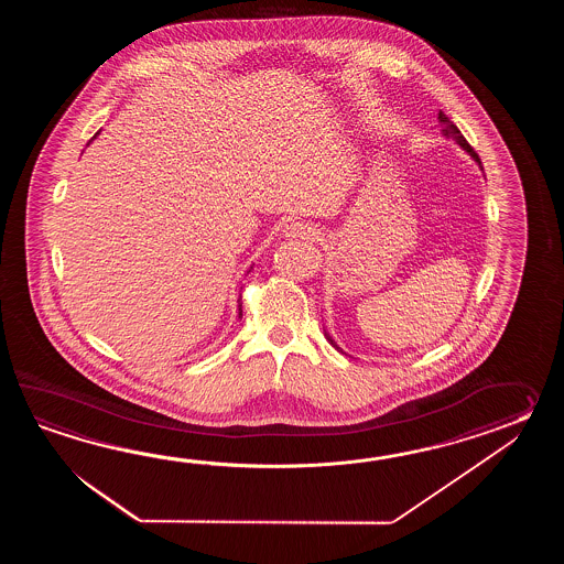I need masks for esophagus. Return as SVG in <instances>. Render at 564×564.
Returning a JSON list of instances; mask_svg holds the SVG:
<instances>
[{
  "instance_id": "esophagus-1",
  "label": "esophagus",
  "mask_w": 564,
  "mask_h": 564,
  "mask_svg": "<svg viewBox=\"0 0 564 564\" xmlns=\"http://www.w3.org/2000/svg\"><path fill=\"white\" fill-rule=\"evenodd\" d=\"M282 236L286 240H311L316 236V228L312 224H304V221H290L282 229Z\"/></svg>"
}]
</instances>
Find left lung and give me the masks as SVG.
<instances>
[{
  "label": "left lung",
  "instance_id": "1",
  "mask_svg": "<svg viewBox=\"0 0 564 564\" xmlns=\"http://www.w3.org/2000/svg\"><path fill=\"white\" fill-rule=\"evenodd\" d=\"M437 119H440V122H442V124H444V129H442V132H444L445 139H454V141H456V144H459V147H462V149H464V151H466V153H468V155L471 156V159H474V161H476V163H478V167L481 169V161H479L478 153H476V151H474V149H471V147H469L468 141H466V139H464V134H462V132H459V129H457L456 124H454V122H452V120L447 119V117H445V115H444V112H442V110H440V115H437ZM324 336H326V340H328V343H330V345H333V347H335L336 350H340V352H345V350H343V348H340V347H338V345H336L335 338H333V336H330V333H328V330H326V328H324ZM345 355H347V352H345Z\"/></svg>",
  "mask_w": 564,
  "mask_h": 564
}]
</instances>
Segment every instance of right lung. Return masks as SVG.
<instances>
[{"label": "right lung", "mask_w": 564, "mask_h": 564, "mask_svg": "<svg viewBox=\"0 0 564 564\" xmlns=\"http://www.w3.org/2000/svg\"><path fill=\"white\" fill-rule=\"evenodd\" d=\"M100 132V131H98ZM98 132H96L95 137H93V139H90V143H93V141H95L96 137H98ZM250 270H252V265H250ZM250 270H248V272H250ZM238 318H241V299H238Z\"/></svg>", "instance_id": "right-lung-1"}]
</instances>
